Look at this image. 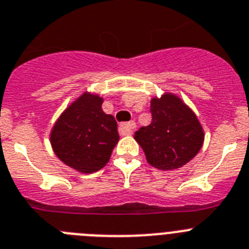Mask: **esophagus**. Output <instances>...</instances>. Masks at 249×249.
I'll use <instances>...</instances> for the list:
<instances>
[{"label": "esophagus", "mask_w": 249, "mask_h": 249, "mask_svg": "<svg viewBox=\"0 0 249 249\" xmlns=\"http://www.w3.org/2000/svg\"><path fill=\"white\" fill-rule=\"evenodd\" d=\"M136 124L135 122H129V123H123L119 126V131L122 135H130L133 133V130L135 129Z\"/></svg>", "instance_id": "1"}]
</instances>
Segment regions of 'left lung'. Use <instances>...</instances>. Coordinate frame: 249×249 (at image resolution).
I'll return each instance as SVG.
<instances>
[{
    "label": "left lung",
    "instance_id": "obj_1",
    "mask_svg": "<svg viewBox=\"0 0 249 249\" xmlns=\"http://www.w3.org/2000/svg\"><path fill=\"white\" fill-rule=\"evenodd\" d=\"M151 123L135 131L147 162L160 170H175L197 155L203 144V130L194 111L174 94L152 98Z\"/></svg>",
    "mask_w": 249,
    "mask_h": 249
}]
</instances>
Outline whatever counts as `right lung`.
I'll use <instances>...</instances> for the list:
<instances>
[{"mask_svg":"<svg viewBox=\"0 0 249 249\" xmlns=\"http://www.w3.org/2000/svg\"><path fill=\"white\" fill-rule=\"evenodd\" d=\"M102 104L99 95L84 93L59 116L51 133L58 159L83 174L104 167L119 141L118 124Z\"/></svg>","mask_w":249,"mask_h":249,"instance_id":"1","label":"right lung"}]
</instances>
